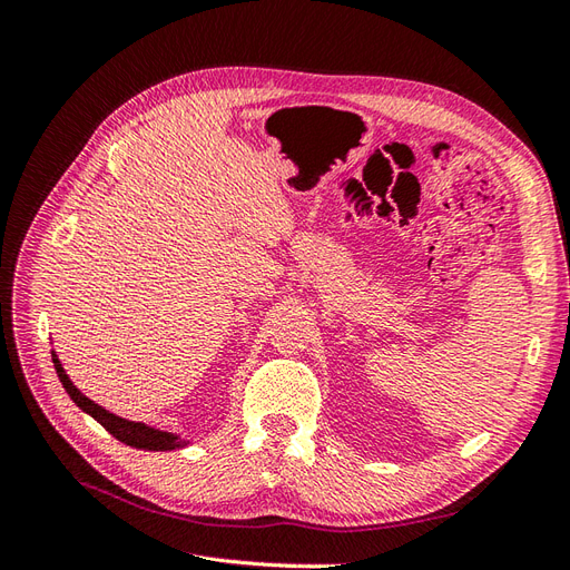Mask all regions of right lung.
Wrapping results in <instances>:
<instances>
[{
	"mask_svg": "<svg viewBox=\"0 0 570 570\" xmlns=\"http://www.w3.org/2000/svg\"><path fill=\"white\" fill-rule=\"evenodd\" d=\"M51 361H55V368L59 381L63 385V390L68 392V396L76 402V406H80L88 416H92L99 425H105L109 433L120 440L124 444L135 446V450H145V452H170V450H180V446H187L189 440L176 435V433H166V430L159 428H151L147 423L140 421H128V419H120L116 413L107 411L105 406L95 404L90 396H85L76 385L68 373L63 371L61 361L57 356V352H51Z\"/></svg>",
	"mask_w": 570,
	"mask_h": 570,
	"instance_id": "add662e5",
	"label": "right lung"
}]
</instances>
